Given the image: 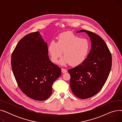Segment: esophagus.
I'll return each instance as SVG.
<instances>
[{
	"mask_svg": "<svg viewBox=\"0 0 122 122\" xmlns=\"http://www.w3.org/2000/svg\"><path fill=\"white\" fill-rule=\"evenodd\" d=\"M61 71H62V73H67L68 71L66 69H61Z\"/></svg>",
	"mask_w": 122,
	"mask_h": 122,
	"instance_id": "1",
	"label": "esophagus"
}]
</instances>
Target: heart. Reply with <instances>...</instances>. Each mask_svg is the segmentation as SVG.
Returning <instances> with one entry per match:
<instances>
[{
  "label": "heart",
  "mask_w": 122,
  "mask_h": 122,
  "mask_svg": "<svg viewBox=\"0 0 122 122\" xmlns=\"http://www.w3.org/2000/svg\"><path fill=\"white\" fill-rule=\"evenodd\" d=\"M90 43L86 38H81L72 32L66 31L60 34L55 42L51 41L47 47L50 59L59 64L65 66L70 64L72 66H78L84 62L90 51Z\"/></svg>",
  "instance_id": "heart-1"
}]
</instances>
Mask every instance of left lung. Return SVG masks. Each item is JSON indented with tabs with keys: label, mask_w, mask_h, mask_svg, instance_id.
Here are the masks:
<instances>
[{
	"label": "left lung",
	"mask_w": 122,
	"mask_h": 122,
	"mask_svg": "<svg viewBox=\"0 0 122 122\" xmlns=\"http://www.w3.org/2000/svg\"><path fill=\"white\" fill-rule=\"evenodd\" d=\"M90 38L91 49L81 65L69 69L70 85L72 92L81 99L90 98L97 94L104 85L111 71L112 56L106 42L99 36L87 30Z\"/></svg>",
	"instance_id": "left-lung-1"
}]
</instances>
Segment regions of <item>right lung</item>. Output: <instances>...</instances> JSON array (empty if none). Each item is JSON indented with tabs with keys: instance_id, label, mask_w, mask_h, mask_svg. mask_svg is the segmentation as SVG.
<instances>
[{
	"instance_id": "right-lung-1",
	"label": "right lung",
	"mask_w": 122,
	"mask_h": 122,
	"mask_svg": "<svg viewBox=\"0 0 122 122\" xmlns=\"http://www.w3.org/2000/svg\"><path fill=\"white\" fill-rule=\"evenodd\" d=\"M47 44L39 31L28 34L19 41L11 56L13 73L22 92L38 101L48 98L52 85L61 70L51 62Z\"/></svg>"
}]
</instances>
